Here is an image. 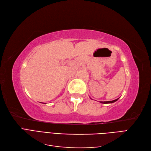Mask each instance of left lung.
Returning a JSON list of instances; mask_svg holds the SVG:
<instances>
[{
	"label": "left lung",
	"instance_id": "obj_1",
	"mask_svg": "<svg viewBox=\"0 0 151 151\" xmlns=\"http://www.w3.org/2000/svg\"><path fill=\"white\" fill-rule=\"evenodd\" d=\"M118 99H118H115V100H113V101H100V103H103V104H107V103H114V102L116 101Z\"/></svg>",
	"mask_w": 151,
	"mask_h": 151
}]
</instances>
